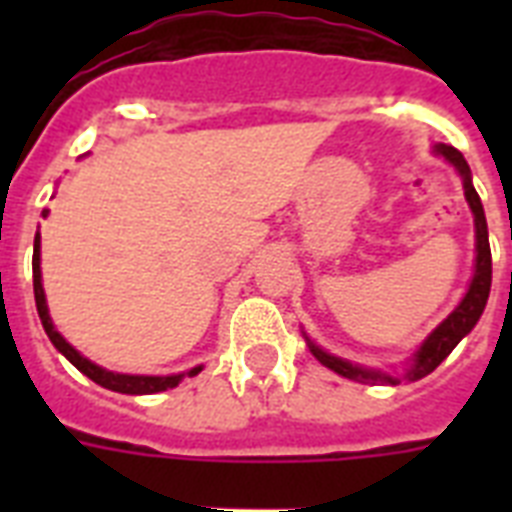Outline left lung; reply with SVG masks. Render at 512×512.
<instances>
[{"instance_id":"obj_1","label":"left lung","mask_w":512,"mask_h":512,"mask_svg":"<svg viewBox=\"0 0 512 512\" xmlns=\"http://www.w3.org/2000/svg\"><path fill=\"white\" fill-rule=\"evenodd\" d=\"M433 154L441 156L444 162H449L457 170V175L462 177V188H465V199H468V207L473 212V225H476V268H473V279L468 284V292L462 295V300L457 303L449 316H446L441 324H438L433 332H430L425 340L417 345L409 361L404 366V374L385 372V369H377V366H364L353 364L348 358H340L335 353H329L321 345L305 335V342L321 364L337 372L340 377H348L353 382H369V385H398L401 380H422L425 374H430L441 361H444L462 337H468L473 332V327L481 319V313L486 308V300H489V289H492V249H489V228H486V215L484 204L478 199L476 188H473V175H470V167L465 162V156L452 146H444L438 143L433 146Z\"/></svg>"}]
</instances>
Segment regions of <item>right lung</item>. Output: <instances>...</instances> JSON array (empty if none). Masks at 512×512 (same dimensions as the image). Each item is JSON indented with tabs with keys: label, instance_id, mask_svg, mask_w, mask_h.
<instances>
[{
	"label": "right lung",
	"instance_id": "right-lung-1",
	"mask_svg": "<svg viewBox=\"0 0 512 512\" xmlns=\"http://www.w3.org/2000/svg\"><path fill=\"white\" fill-rule=\"evenodd\" d=\"M50 215V209H44L42 217ZM34 300H36V311H39V319H42V327L50 337V342L55 348L63 353V356L71 361V364L79 369L82 374H87L92 382H98L100 388L114 390V393H127V396H151V393H162V390L177 388L183 377H196V374L204 369V364L193 366L188 372L180 374H122V372H111V369H103L95 361H90L87 356H82L79 350L66 340V337L60 335L55 324L50 319V308H47V297H44V287H42V236L36 231L34 236Z\"/></svg>",
	"mask_w": 512,
	"mask_h": 512
}]
</instances>
